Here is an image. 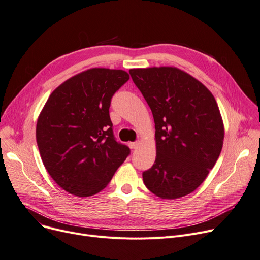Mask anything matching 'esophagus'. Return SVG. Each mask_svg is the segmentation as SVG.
<instances>
[{"label": "esophagus", "mask_w": 260, "mask_h": 260, "mask_svg": "<svg viewBox=\"0 0 260 260\" xmlns=\"http://www.w3.org/2000/svg\"><path fill=\"white\" fill-rule=\"evenodd\" d=\"M139 144H140V143L138 142V141H137V142H129V143H128L129 147H131L132 149H136L138 146H139Z\"/></svg>", "instance_id": "obj_1"}]
</instances>
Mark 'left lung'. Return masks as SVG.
<instances>
[{"instance_id":"8db88e82","label":"left lung","mask_w":260,"mask_h":260,"mask_svg":"<svg viewBox=\"0 0 260 260\" xmlns=\"http://www.w3.org/2000/svg\"><path fill=\"white\" fill-rule=\"evenodd\" d=\"M129 74L154 120L157 157L143 171L145 186L166 200L191 193L222 147L223 124L213 95L177 68L132 69Z\"/></svg>"}]
</instances>
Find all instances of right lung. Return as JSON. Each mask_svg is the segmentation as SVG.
<instances>
[{
    "instance_id": "1",
    "label": "right lung",
    "mask_w": 260,
    "mask_h": 260,
    "mask_svg": "<svg viewBox=\"0 0 260 260\" xmlns=\"http://www.w3.org/2000/svg\"><path fill=\"white\" fill-rule=\"evenodd\" d=\"M129 79L122 70L95 68L60 84L37 124L43 163L58 186L77 197L106 188L131 153L116 140L110 118L114 94Z\"/></svg>"
}]
</instances>
